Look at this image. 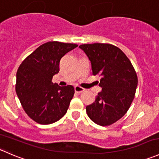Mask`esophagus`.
I'll use <instances>...</instances> for the list:
<instances>
[{
    "label": "esophagus",
    "instance_id": "obj_1",
    "mask_svg": "<svg viewBox=\"0 0 159 159\" xmlns=\"http://www.w3.org/2000/svg\"><path fill=\"white\" fill-rule=\"evenodd\" d=\"M84 89H83V88L80 87V86H75V91L76 93H81L83 92V91H84Z\"/></svg>",
    "mask_w": 159,
    "mask_h": 159
}]
</instances>
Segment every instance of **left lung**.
I'll use <instances>...</instances> for the list:
<instances>
[{
	"mask_svg": "<svg viewBox=\"0 0 159 159\" xmlns=\"http://www.w3.org/2000/svg\"><path fill=\"white\" fill-rule=\"evenodd\" d=\"M79 48L89 57L93 75L101 78L98 82L102 88L86 112L95 124L111 125L131 106L138 85L135 70L125 53L113 44L94 43Z\"/></svg>",
	"mask_w": 159,
	"mask_h": 159,
	"instance_id": "left-lung-1",
	"label": "left lung"
}]
</instances>
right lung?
Segmentation results:
<instances>
[{
  "instance_id": "add662e5",
  "label": "right lung",
  "mask_w": 159,
  "mask_h": 159,
  "mask_svg": "<svg viewBox=\"0 0 159 159\" xmlns=\"http://www.w3.org/2000/svg\"><path fill=\"white\" fill-rule=\"evenodd\" d=\"M76 44L49 41L39 46L22 61L17 71L15 90L22 108L35 122L49 125L66 114L75 94L72 85L52 82L60 60Z\"/></svg>"
}]
</instances>
